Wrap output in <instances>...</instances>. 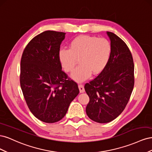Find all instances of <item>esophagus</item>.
I'll list each match as a JSON object with an SVG mask.
<instances>
[{
	"label": "esophagus",
	"instance_id": "34e87169",
	"mask_svg": "<svg viewBox=\"0 0 152 152\" xmlns=\"http://www.w3.org/2000/svg\"><path fill=\"white\" fill-rule=\"evenodd\" d=\"M79 91H80V93H84V92L85 91L84 85H82V84H79Z\"/></svg>",
	"mask_w": 152,
	"mask_h": 152
}]
</instances>
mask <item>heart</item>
Masks as SVG:
<instances>
[{"mask_svg":"<svg viewBox=\"0 0 152 152\" xmlns=\"http://www.w3.org/2000/svg\"><path fill=\"white\" fill-rule=\"evenodd\" d=\"M112 46L104 38L81 35L71 41L70 49L61 48L58 51V59L66 72L72 71L77 59L80 65L72 73L71 76L78 82H82L91 75H97L107 67L111 59Z\"/></svg>","mask_w":152,"mask_h":152,"instance_id":"1","label":"heart"}]
</instances>
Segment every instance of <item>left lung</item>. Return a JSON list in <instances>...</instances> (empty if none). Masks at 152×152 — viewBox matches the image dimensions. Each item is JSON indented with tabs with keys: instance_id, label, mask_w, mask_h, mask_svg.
<instances>
[{
	"instance_id": "8db88e82",
	"label": "left lung",
	"mask_w": 152,
	"mask_h": 152,
	"mask_svg": "<svg viewBox=\"0 0 152 152\" xmlns=\"http://www.w3.org/2000/svg\"><path fill=\"white\" fill-rule=\"evenodd\" d=\"M107 34L112 46L111 59L99 75L84 86L89 97L86 113L98 123L111 122L123 112L134 84V65L129 49L115 34Z\"/></svg>"
}]
</instances>
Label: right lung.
Masks as SVG:
<instances>
[{
  "label": "right lung",
  "mask_w": 152,
  "mask_h": 152,
  "mask_svg": "<svg viewBox=\"0 0 152 152\" xmlns=\"http://www.w3.org/2000/svg\"><path fill=\"white\" fill-rule=\"evenodd\" d=\"M65 33L48 30L32 39L21 59L20 86L34 115L46 123L66 115L79 93L78 85L62 71L58 51Z\"/></svg>",
  "instance_id": "add662e5"
}]
</instances>
